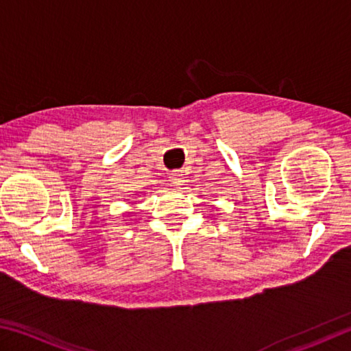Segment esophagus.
<instances>
[{
	"instance_id": "esophagus-1",
	"label": "esophagus",
	"mask_w": 351,
	"mask_h": 351,
	"mask_svg": "<svg viewBox=\"0 0 351 351\" xmlns=\"http://www.w3.org/2000/svg\"><path fill=\"white\" fill-rule=\"evenodd\" d=\"M169 178H170V182L173 184V186H181V184L184 182V178L181 176L180 171H171Z\"/></svg>"
}]
</instances>
